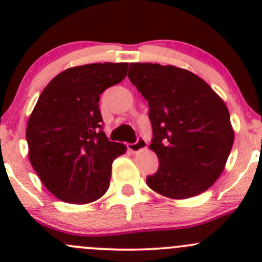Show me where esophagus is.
<instances>
[{
	"label": "esophagus",
	"mask_w": 262,
	"mask_h": 262,
	"mask_svg": "<svg viewBox=\"0 0 262 262\" xmlns=\"http://www.w3.org/2000/svg\"><path fill=\"white\" fill-rule=\"evenodd\" d=\"M146 147H147L146 139L142 138V137H138V138H137V142H134V143L128 144V149L133 153H138L139 150L146 149Z\"/></svg>",
	"instance_id": "1"
}]
</instances>
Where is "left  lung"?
<instances>
[{
  "mask_svg": "<svg viewBox=\"0 0 262 262\" xmlns=\"http://www.w3.org/2000/svg\"><path fill=\"white\" fill-rule=\"evenodd\" d=\"M128 77L148 101L158 170L147 185L171 199L195 196L223 172L234 141L229 112L204 80L157 63H130Z\"/></svg>",
  "mask_w": 262,
  "mask_h": 262,
  "instance_id": "8db88e82",
  "label": "left lung"
}]
</instances>
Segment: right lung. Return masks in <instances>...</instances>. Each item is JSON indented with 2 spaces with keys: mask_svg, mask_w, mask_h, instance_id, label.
<instances>
[{
  "mask_svg": "<svg viewBox=\"0 0 262 262\" xmlns=\"http://www.w3.org/2000/svg\"><path fill=\"white\" fill-rule=\"evenodd\" d=\"M128 63L68 68L47 84L29 118V160L59 200L87 204L109 189L112 163L126 146L102 132L100 95L125 78Z\"/></svg>",
  "mask_w": 262,
  "mask_h": 262,
  "instance_id": "right-lung-1",
  "label": "right lung"
}]
</instances>
